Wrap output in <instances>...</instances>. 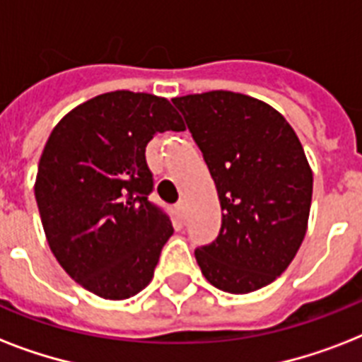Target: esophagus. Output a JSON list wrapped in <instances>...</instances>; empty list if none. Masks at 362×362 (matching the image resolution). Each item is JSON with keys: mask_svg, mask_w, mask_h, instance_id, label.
I'll return each instance as SVG.
<instances>
[{"mask_svg": "<svg viewBox=\"0 0 362 362\" xmlns=\"http://www.w3.org/2000/svg\"><path fill=\"white\" fill-rule=\"evenodd\" d=\"M176 210H178V216H180L182 220H184V218H186V212H187L186 201H180V203L176 204Z\"/></svg>", "mask_w": 362, "mask_h": 362, "instance_id": "obj_1", "label": "esophagus"}]
</instances>
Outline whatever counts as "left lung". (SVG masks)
Masks as SVG:
<instances>
[{"label": "left lung", "instance_id": "8db88e82", "mask_svg": "<svg viewBox=\"0 0 362 362\" xmlns=\"http://www.w3.org/2000/svg\"><path fill=\"white\" fill-rule=\"evenodd\" d=\"M218 189L221 229L195 250L206 280L244 295L289 267L308 229L314 176L297 133L264 101L214 90L175 98Z\"/></svg>", "mask_w": 362, "mask_h": 362}]
</instances>
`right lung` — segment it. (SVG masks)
Masks as SVG:
<instances>
[{
  "instance_id": "right-lung-1",
  "label": "right lung",
  "mask_w": 362,
  "mask_h": 362,
  "mask_svg": "<svg viewBox=\"0 0 362 362\" xmlns=\"http://www.w3.org/2000/svg\"><path fill=\"white\" fill-rule=\"evenodd\" d=\"M186 125L165 98L101 93L58 122L39 159L35 199L62 269L101 298L124 300L152 281L169 216L148 201L146 144Z\"/></svg>"
}]
</instances>
